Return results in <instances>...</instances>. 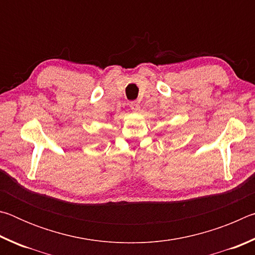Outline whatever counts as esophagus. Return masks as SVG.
<instances>
[{"mask_svg":"<svg viewBox=\"0 0 255 255\" xmlns=\"http://www.w3.org/2000/svg\"><path fill=\"white\" fill-rule=\"evenodd\" d=\"M130 109H131V110H133V111H139V109H140L139 103H138L137 101H132V102H130Z\"/></svg>","mask_w":255,"mask_h":255,"instance_id":"34e87169","label":"esophagus"}]
</instances>
